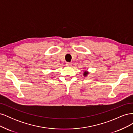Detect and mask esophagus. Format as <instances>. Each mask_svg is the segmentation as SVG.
<instances>
[{
  "label": "esophagus",
  "instance_id": "34e87169",
  "mask_svg": "<svg viewBox=\"0 0 133 133\" xmlns=\"http://www.w3.org/2000/svg\"><path fill=\"white\" fill-rule=\"evenodd\" d=\"M71 63H69V62H68V63H66V66H71Z\"/></svg>",
  "mask_w": 133,
  "mask_h": 133
}]
</instances>
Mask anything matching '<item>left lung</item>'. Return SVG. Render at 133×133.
Here are the masks:
<instances>
[{"label": "left lung", "mask_w": 133, "mask_h": 133, "mask_svg": "<svg viewBox=\"0 0 133 133\" xmlns=\"http://www.w3.org/2000/svg\"><path fill=\"white\" fill-rule=\"evenodd\" d=\"M89 74V72L88 71H85L84 72V73H83V75L84 76H87V75H88V74Z\"/></svg>", "instance_id": "left-lung-1"}]
</instances>
